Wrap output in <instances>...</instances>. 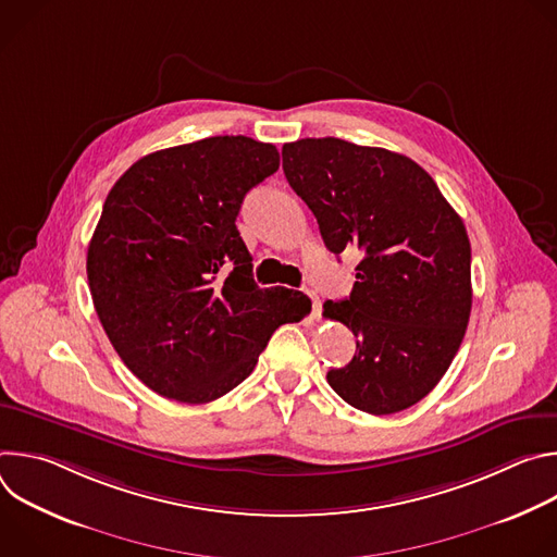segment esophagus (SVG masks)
Instances as JSON below:
<instances>
[{
	"label": "esophagus",
	"mask_w": 557,
	"mask_h": 557,
	"mask_svg": "<svg viewBox=\"0 0 557 557\" xmlns=\"http://www.w3.org/2000/svg\"><path fill=\"white\" fill-rule=\"evenodd\" d=\"M308 297L312 301V317H314V320H320V317H322V299H320V295H317L314 290H308Z\"/></svg>",
	"instance_id": "esophagus-1"
}]
</instances>
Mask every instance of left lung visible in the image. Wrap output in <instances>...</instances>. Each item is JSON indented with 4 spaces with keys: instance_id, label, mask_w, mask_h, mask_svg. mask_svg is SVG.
Masks as SVG:
<instances>
[{
    "instance_id": "1",
    "label": "left lung",
    "mask_w": 557,
    "mask_h": 557,
    "mask_svg": "<svg viewBox=\"0 0 557 557\" xmlns=\"http://www.w3.org/2000/svg\"><path fill=\"white\" fill-rule=\"evenodd\" d=\"M293 191L314 213L324 245L359 249L350 297L324 304L357 352L326 374L368 414L401 412L447 372L471 312V247L460 215L432 176L404 153L342 138L282 147Z\"/></svg>"
}]
</instances>
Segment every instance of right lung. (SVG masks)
Instances as JSON below:
<instances>
[{"instance_id": "right-lung-1", "label": "right lung", "mask_w": 557, "mask_h": 557, "mask_svg": "<svg viewBox=\"0 0 557 557\" xmlns=\"http://www.w3.org/2000/svg\"><path fill=\"white\" fill-rule=\"evenodd\" d=\"M277 168L271 143L211 136L143 156L106 198L88 247L92 301L123 363L168 399H220L310 310L306 295L253 282L235 226Z\"/></svg>"}]
</instances>
